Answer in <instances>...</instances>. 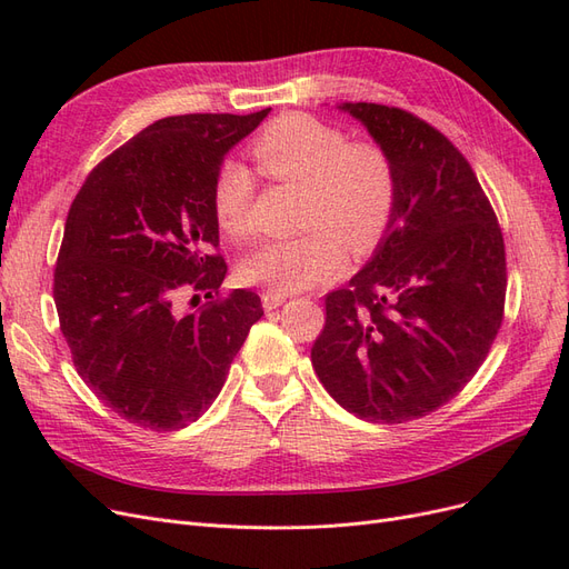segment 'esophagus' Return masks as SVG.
<instances>
[{
	"label": "esophagus",
	"instance_id": "obj_1",
	"mask_svg": "<svg viewBox=\"0 0 569 569\" xmlns=\"http://www.w3.org/2000/svg\"><path fill=\"white\" fill-rule=\"evenodd\" d=\"M284 301H287V295H284V291H272V289H266L263 295H261V303H263L266 311H272V308L282 306Z\"/></svg>",
	"mask_w": 569,
	"mask_h": 569
}]
</instances>
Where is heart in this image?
Segmentation results:
<instances>
[{
  "label": "heart",
  "instance_id": "heart-1",
  "mask_svg": "<svg viewBox=\"0 0 569 569\" xmlns=\"http://www.w3.org/2000/svg\"><path fill=\"white\" fill-rule=\"evenodd\" d=\"M251 157L266 178L303 187V234L272 239L239 263L247 284L299 291L332 280L347 266V242L366 253L380 244L399 199L389 151L356 140L308 113H284L253 137ZM256 180L234 159L222 161L211 187L218 228L232 239L253 232Z\"/></svg>",
  "mask_w": 569,
  "mask_h": 569
}]
</instances>
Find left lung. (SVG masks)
<instances>
[{
	"label": "left lung",
	"instance_id": "8db88e82",
	"mask_svg": "<svg viewBox=\"0 0 569 569\" xmlns=\"http://www.w3.org/2000/svg\"><path fill=\"white\" fill-rule=\"evenodd\" d=\"M389 151L399 199L366 268L325 297L311 360L356 418L399 425L462 391L501 330L506 244L472 166L403 109L341 104Z\"/></svg>",
	"mask_w": 569,
	"mask_h": 569
}]
</instances>
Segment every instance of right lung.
I'll return each mask as SVG.
<instances>
[{
    "mask_svg": "<svg viewBox=\"0 0 569 569\" xmlns=\"http://www.w3.org/2000/svg\"><path fill=\"white\" fill-rule=\"evenodd\" d=\"M270 109L161 118L99 161L66 218L54 303L73 366L120 418L173 432L216 401L263 308L220 295L216 170ZM182 290L210 301L182 315Z\"/></svg>",
    "mask_w": 569,
    "mask_h": 569,
    "instance_id": "add662e5",
    "label": "right lung"
}]
</instances>
